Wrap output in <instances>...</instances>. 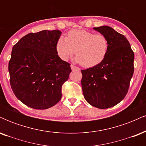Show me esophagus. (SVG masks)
I'll use <instances>...</instances> for the list:
<instances>
[{
    "mask_svg": "<svg viewBox=\"0 0 146 146\" xmlns=\"http://www.w3.org/2000/svg\"><path fill=\"white\" fill-rule=\"evenodd\" d=\"M71 68L72 71H75V70H77V71H79V70H80V68L77 67V66H74V65H73V64L71 65Z\"/></svg>",
    "mask_w": 146,
    "mask_h": 146,
    "instance_id": "esophagus-1",
    "label": "esophagus"
}]
</instances>
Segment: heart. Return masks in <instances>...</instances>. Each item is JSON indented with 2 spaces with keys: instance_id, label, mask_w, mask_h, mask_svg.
<instances>
[{
  "instance_id": "1",
  "label": "heart",
  "mask_w": 146,
  "mask_h": 146,
  "mask_svg": "<svg viewBox=\"0 0 146 146\" xmlns=\"http://www.w3.org/2000/svg\"><path fill=\"white\" fill-rule=\"evenodd\" d=\"M56 52L66 61L75 53V62L87 68L98 66L104 60L109 48L107 38L102 33L84 29L68 31L66 38L61 36L56 42Z\"/></svg>"
}]
</instances>
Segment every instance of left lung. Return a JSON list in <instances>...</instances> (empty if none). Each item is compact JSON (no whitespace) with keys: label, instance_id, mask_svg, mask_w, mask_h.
Returning <instances> with one entry per match:
<instances>
[{"label":"left lung","instance_id":"1","mask_svg":"<svg viewBox=\"0 0 146 146\" xmlns=\"http://www.w3.org/2000/svg\"><path fill=\"white\" fill-rule=\"evenodd\" d=\"M93 29L106 37L109 48L106 58L94 67L82 70L85 100L100 109L111 108L126 95L134 73L135 55L127 38L108 26Z\"/></svg>","mask_w":146,"mask_h":146}]
</instances>
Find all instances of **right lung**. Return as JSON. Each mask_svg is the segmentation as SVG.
I'll return each mask as SVG.
<instances>
[{
	"label": "right lung",
	"mask_w": 146,
	"mask_h": 146,
	"mask_svg": "<svg viewBox=\"0 0 146 146\" xmlns=\"http://www.w3.org/2000/svg\"><path fill=\"white\" fill-rule=\"evenodd\" d=\"M60 30L30 33L13 46L9 62L10 84L14 95L30 108L44 110L62 98V86L71 72L70 64L56 52Z\"/></svg>",
	"instance_id": "obj_1"
}]
</instances>
